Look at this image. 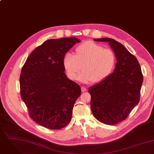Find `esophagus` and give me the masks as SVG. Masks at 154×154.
<instances>
[{"mask_svg":"<svg viewBox=\"0 0 154 154\" xmlns=\"http://www.w3.org/2000/svg\"><path fill=\"white\" fill-rule=\"evenodd\" d=\"M81 89H82V92H86L87 91V89L86 88H85V87H82Z\"/></svg>","mask_w":154,"mask_h":154,"instance_id":"34e87169","label":"esophagus"}]
</instances>
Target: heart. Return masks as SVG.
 Masks as SVG:
<instances>
[{"label":"heart","mask_w":154,"mask_h":154,"mask_svg":"<svg viewBox=\"0 0 154 154\" xmlns=\"http://www.w3.org/2000/svg\"><path fill=\"white\" fill-rule=\"evenodd\" d=\"M116 62L114 52L92 41L78 46L74 55L66 54L63 59V66L68 77L75 80L78 77L82 83H97L104 80L111 72Z\"/></svg>","instance_id":"b5f03b06"}]
</instances>
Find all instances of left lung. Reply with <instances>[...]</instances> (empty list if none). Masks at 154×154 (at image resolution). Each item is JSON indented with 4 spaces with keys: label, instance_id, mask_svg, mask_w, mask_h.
Returning a JSON list of instances; mask_svg holds the SVG:
<instances>
[{
    "label": "left lung",
    "instance_id": "1",
    "mask_svg": "<svg viewBox=\"0 0 154 154\" xmlns=\"http://www.w3.org/2000/svg\"><path fill=\"white\" fill-rule=\"evenodd\" d=\"M93 40L108 42L117 62L112 73L89 88L91 110L99 122L114 125L124 120L139 103L143 75L137 58L122 44L111 38Z\"/></svg>",
    "mask_w": 154,
    "mask_h": 154
}]
</instances>
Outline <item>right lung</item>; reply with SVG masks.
Returning <instances> with one entry per match:
<instances>
[{"label":"right lung","mask_w":154,"mask_h":154,"mask_svg":"<svg viewBox=\"0 0 154 154\" xmlns=\"http://www.w3.org/2000/svg\"><path fill=\"white\" fill-rule=\"evenodd\" d=\"M80 42L75 37L48 40L31 52L22 68L21 98L33 121L44 127L58 130L71 121L81 88L67 78L63 59Z\"/></svg>","instance_id":"add662e5"}]
</instances>
